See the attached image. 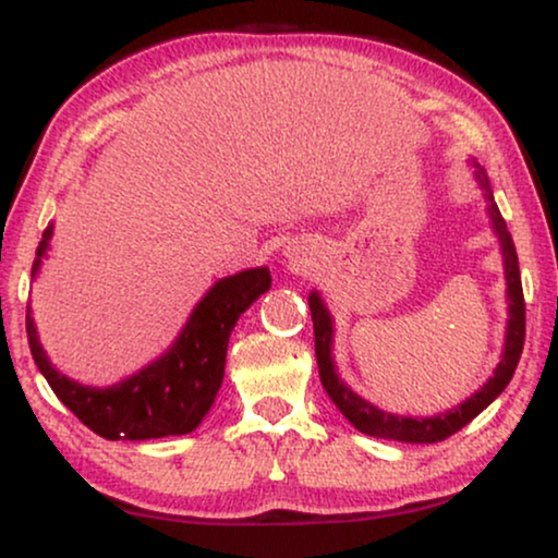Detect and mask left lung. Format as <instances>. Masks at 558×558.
<instances>
[{"instance_id": "left-lung-1", "label": "left lung", "mask_w": 558, "mask_h": 558, "mask_svg": "<svg viewBox=\"0 0 558 558\" xmlns=\"http://www.w3.org/2000/svg\"><path fill=\"white\" fill-rule=\"evenodd\" d=\"M477 180L483 182L487 201H490V216L493 226L500 235L502 258H506V279H508V302H510V319H508V335H506V353L495 376L480 388L475 396H470L462 407H457L447 414L429 416V418H411V416H393L386 414L373 407V403L363 401L361 396H355L350 388L342 384L335 373L330 345H332V319L327 315L325 304L319 296L312 292L310 296V312H312V325H315V355H317V368L319 380H323L327 396H330L335 407L340 409V414L355 426L357 432L368 434V437L378 439H393V441H409V445H432V441H441L452 437L454 432H460L462 426H468L480 411L490 407V403L502 393V388L513 378L515 365L521 361L523 342H525V300H523V287H521V269H518V254L515 243L510 239L506 220H502L498 205L493 201L490 185H487L485 172L477 167Z\"/></svg>"}]
</instances>
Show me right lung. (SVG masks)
Segmentation results:
<instances>
[{"instance_id": "obj_1", "label": "right lung", "mask_w": 558, "mask_h": 558, "mask_svg": "<svg viewBox=\"0 0 558 558\" xmlns=\"http://www.w3.org/2000/svg\"><path fill=\"white\" fill-rule=\"evenodd\" d=\"M52 228L43 233L33 277L48 251ZM271 287L269 269H248L220 279L193 310L172 350L136 376L109 388L81 386L52 368L27 312V342L52 391L90 432L104 439H159L193 432L223 384L226 350L239 317Z\"/></svg>"}]
</instances>
